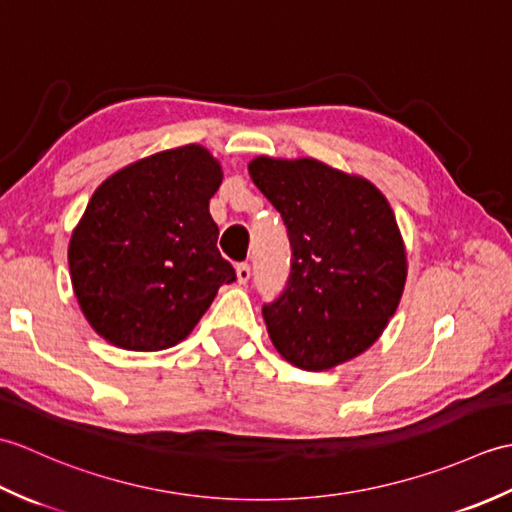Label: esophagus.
Instances as JSON below:
<instances>
[{
  "instance_id": "34e87169",
  "label": "esophagus",
  "mask_w": 512,
  "mask_h": 512,
  "mask_svg": "<svg viewBox=\"0 0 512 512\" xmlns=\"http://www.w3.org/2000/svg\"><path fill=\"white\" fill-rule=\"evenodd\" d=\"M235 273H237L239 284H246V281L250 279V266L248 264H237L235 266Z\"/></svg>"
}]
</instances>
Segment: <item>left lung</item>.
Wrapping results in <instances>:
<instances>
[{"label": "left lung", "instance_id": "left-lung-1", "mask_svg": "<svg viewBox=\"0 0 512 512\" xmlns=\"http://www.w3.org/2000/svg\"><path fill=\"white\" fill-rule=\"evenodd\" d=\"M257 189L284 217L292 264L262 314L277 352L323 372L372 347L405 290L407 248L376 184L314 158L257 156Z\"/></svg>", "mask_w": 512, "mask_h": 512}]
</instances>
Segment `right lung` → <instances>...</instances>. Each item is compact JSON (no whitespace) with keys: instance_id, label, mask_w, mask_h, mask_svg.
<instances>
[{"instance_id":"right-lung-1","label":"right lung","mask_w":512,"mask_h":512,"mask_svg":"<svg viewBox=\"0 0 512 512\" xmlns=\"http://www.w3.org/2000/svg\"><path fill=\"white\" fill-rule=\"evenodd\" d=\"M220 160L202 145L158 151L96 187L74 226L68 264L92 330L132 352L178 345L235 270L217 250L209 202Z\"/></svg>"}]
</instances>
